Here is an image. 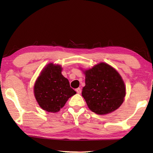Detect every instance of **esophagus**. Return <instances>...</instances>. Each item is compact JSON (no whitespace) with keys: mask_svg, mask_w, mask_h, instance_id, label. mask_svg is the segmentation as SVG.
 <instances>
[{"mask_svg":"<svg viewBox=\"0 0 153 153\" xmlns=\"http://www.w3.org/2000/svg\"><path fill=\"white\" fill-rule=\"evenodd\" d=\"M76 92L77 93H81V92H82V90H81V89L80 88H77L76 89Z\"/></svg>","mask_w":153,"mask_h":153,"instance_id":"obj_1","label":"esophagus"}]
</instances>
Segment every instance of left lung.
<instances>
[{
	"mask_svg": "<svg viewBox=\"0 0 153 153\" xmlns=\"http://www.w3.org/2000/svg\"><path fill=\"white\" fill-rule=\"evenodd\" d=\"M85 86L82 96L89 109L97 114H106L121 106L126 87L120 75L106 63H100L84 71Z\"/></svg>",
	"mask_w": 153,
	"mask_h": 153,
	"instance_id": "8db88e82",
	"label": "left lung"
}]
</instances>
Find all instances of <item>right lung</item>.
Segmentation results:
<instances>
[{
  "instance_id": "obj_1",
  "label": "right lung",
  "mask_w": 153,
  "mask_h": 153,
  "mask_svg": "<svg viewBox=\"0 0 153 153\" xmlns=\"http://www.w3.org/2000/svg\"><path fill=\"white\" fill-rule=\"evenodd\" d=\"M61 71L59 65L48 64L35 82V99L41 108L47 112H58L68 99L76 93Z\"/></svg>"
}]
</instances>
